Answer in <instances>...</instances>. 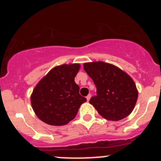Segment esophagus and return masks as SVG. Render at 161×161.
<instances>
[{
    "mask_svg": "<svg viewBox=\"0 0 161 161\" xmlns=\"http://www.w3.org/2000/svg\"><path fill=\"white\" fill-rule=\"evenodd\" d=\"M90 98H91V95H88V96H86V99H87V101H89Z\"/></svg>",
    "mask_w": 161,
    "mask_h": 161,
    "instance_id": "obj_1",
    "label": "esophagus"
}]
</instances>
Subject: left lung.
<instances>
[{
	"label": "left lung",
	"mask_w": 161,
	"mask_h": 161,
	"mask_svg": "<svg viewBox=\"0 0 161 161\" xmlns=\"http://www.w3.org/2000/svg\"><path fill=\"white\" fill-rule=\"evenodd\" d=\"M84 69L96 86L89 103L101 116L112 121L126 117L133 110L138 91L132 78L119 68L104 62L86 63Z\"/></svg>",
	"instance_id": "1"
}]
</instances>
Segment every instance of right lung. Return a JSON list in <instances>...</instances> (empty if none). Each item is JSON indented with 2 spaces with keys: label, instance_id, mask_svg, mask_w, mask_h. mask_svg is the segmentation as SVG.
<instances>
[{
  "label": "right lung",
  "instance_id": "1",
  "mask_svg": "<svg viewBox=\"0 0 161 161\" xmlns=\"http://www.w3.org/2000/svg\"><path fill=\"white\" fill-rule=\"evenodd\" d=\"M79 68L77 64L56 66L35 88L31 103L37 116L44 123L52 125L67 124L87 101L80 95L79 87L74 81Z\"/></svg>",
  "mask_w": 161,
  "mask_h": 161
}]
</instances>
